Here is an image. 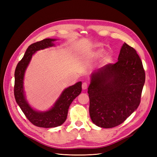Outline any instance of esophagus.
<instances>
[{
  "mask_svg": "<svg viewBox=\"0 0 157 157\" xmlns=\"http://www.w3.org/2000/svg\"><path fill=\"white\" fill-rule=\"evenodd\" d=\"M82 88L83 90H86L88 88V84L86 82H83L82 84Z\"/></svg>",
  "mask_w": 157,
  "mask_h": 157,
  "instance_id": "esophagus-1",
  "label": "esophagus"
}]
</instances>
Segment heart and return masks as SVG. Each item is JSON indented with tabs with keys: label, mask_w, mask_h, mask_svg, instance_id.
<instances>
[{
	"label": "heart",
	"mask_w": 157,
	"mask_h": 157,
	"mask_svg": "<svg viewBox=\"0 0 157 157\" xmlns=\"http://www.w3.org/2000/svg\"><path fill=\"white\" fill-rule=\"evenodd\" d=\"M103 52V50L101 48L95 50L91 53V56L93 57V58H98V57L101 56L102 55ZM109 61H110V56H109V54H105L103 57V58L101 59V63L103 64H105L109 62Z\"/></svg>",
	"instance_id": "1"
}]
</instances>
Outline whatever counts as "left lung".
Here are the masks:
<instances>
[{
  "label": "left lung",
  "mask_w": 157,
  "mask_h": 157,
  "mask_svg": "<svg viewBox=\"0 0 157 157\" xmlns=\"http://www.w3.org/2000/svg\"><path fill=\"white\" fill-rule=\"evenodd\" d=\"M145 80L140 56L124 42L116 63L91 74L88 93L94 124L104 128L122 124L138 107Z\"/></svg>",
  "instance_id": "8db88e82"
}]
</instances>
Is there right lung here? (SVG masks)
<instances>
[{
  "instance_id": "right-lung-1",
  "label": "right lung",
  "mask_w": 157,
  "mask_h": 157,
  "mask_svg": "<svg viewBox=\"0 0 157 157\" xmlns=\"http://www.w3.org/2000/svg\"><path fill=\"white\" fill-rule=\"evenodd\" d=\"M56 39H46L31 44L28 47L21 60L15 70L14 96L17 105L33 124L42 128H54L61 125L66 121L69 107L71 103L82 91V82H78L73 86L65 88L57 99L54 105L49 110L39 111L31 107L25 98L23 80L27 67L33 55L35 52L54 46Z\"/></svg>"
}]
</instances>
